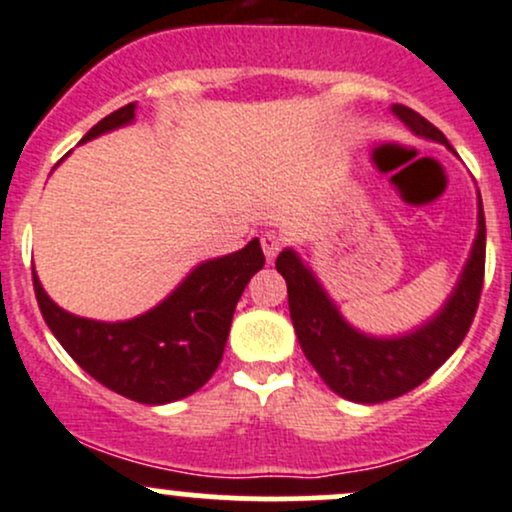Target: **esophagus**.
I'll return each mask as SVG.
<instances>
[{
	"instance_id": "esophagus-1",
	"label": "esophagus",
	"mask_w": 512,
	"mask_h": 512,
	"mask_svg": "<svg viewBox=\"0 0 512 512\" xmlns=\"http://www.w3.org/2000/svg\"><path fill=\"white\" fill-rule=\"evenodd\" d=\"M261 249H263V254H266V261L273 263L275 256H278L280 249H283V237H280L278 232H263L261 234Z\"/></svg>"
}]
</instances>
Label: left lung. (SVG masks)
Instances as JSON below:
<instances>
[{"label": "left lung", "instance_id": "1", "mask_svg": "<svg viewBox=\"0 0 512 512\" xmlns=\"http://www.w3.org/2000/svg\"><path fill=\"white\" fill-rule=\"evenodd\" d=\"M392 113L413 135L452 149L447 137L413 108L394 103ZM476 222L474 246L452 295L433 319L401 336H370L350 326L297 251H280L275 268L287 283L297 341L329 389L355 404H380L416 389L455 353L472 326L484 285L486 222L481 195Z\"/></svg>", "mask_w": 512, "mask_h": 512}]
</instances>
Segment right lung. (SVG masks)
<instances>
[{
  "mask_svg": "<svg viewBox=\"0 0 512 512\" xmlns=\"http://www.w3.org/2000/svg\"><path fill=\"white\" fill-rule=\"evenodd\" d=\"M135 103L94 125L82 142L130 125ZM258 239L234 254L198 263L169 297L128 321H96L65 312L50 300L33 271L38 307L74 363L111 392L140 404H171L198 392L220 365L234 309L261 271Z\"/></svg>",
  "mask_w": 512,
  "mask_h": 512,
  "instance_id": "add662e5",
  "label": "right lung"
}]
</instances>
